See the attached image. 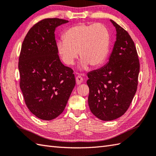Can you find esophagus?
<instances>
[{"label":"esophagus","instance_id":"34e87169","mask_svg":"<svg viewBox=\"0 0 156 156\" xmlns=\"http://www.w3.org/2000/svg\"><path fill=\"white\" fill-rule=\"evenodd\" d=\"M82 81H83V78L81 76V75H78L76 77V84H81Z\"/></svg>","mask_w":156,"mask_h":156}]
</instances>
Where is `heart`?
I'll return each instance as SVG.
<instances>
[{"mask_svg":"<svg viewBox=\"0 0 156 156\" xmlns=\"http://www.w3.org/2000/svg\"><path fill=\"white\" fill-rule=\"evenodd\" d=\"M63 41L57 43L58 53L66 65L72 66L78 57L80 68H99L105 62L110 44V34L105 25L78 23L69 27L63 35Z\"/></svg>","mask_w":156,"mask_h":156,"instance_id":"heart-1","label":"heart"}]
</instances>
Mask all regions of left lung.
<instances>
[{
	"instance_id": "1",
	"label": "left lung",
	"mask_w": 156,
	"mask_h": 156,
	"mask_svg": "<svg viewBox=\"0 0 156 156\" xmlns=\"http://www.w3.org/2000/svg\"><path fill=\"white\" fill-rule=\"evenodd\" d=\"M116 29V41L109 59L101 68L88 73V105L101 120L110 121L124 114L138 85L139 59L135 43L126 30L110 20Z\"/></svg>"
}]
</instances>
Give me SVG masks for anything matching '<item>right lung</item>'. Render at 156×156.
I'll return each instance as SVG.
<instances>
[{
	"label": "right lung",
	"instance_id": "right-lung-1",
	"mask_svg": "<svg viewBox=\"0 0 156 156\" xmlns=\"http://www.w3.org/2000/svg\"><path fill=\"white\" fill-rule=\"evenodd\" d=\"M68 21L47 18L27 33L19 57L20 87L29 110L44 120L57 118L65 109L76 84L73 69L61 62L55 28Z\"/></svg>",
	"mask_w": 156,
	"mask_h": 156
}]
</instances>
